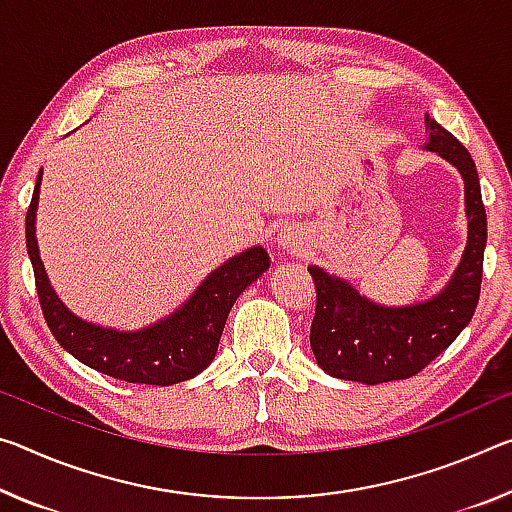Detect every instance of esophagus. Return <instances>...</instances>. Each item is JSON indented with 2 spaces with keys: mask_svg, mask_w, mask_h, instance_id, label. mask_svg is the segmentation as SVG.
<instances>
[{
  "mask_svg": "<svg viewBox=\"0 0 512 512\" xmlns=\"http://www.w3.org/2000/svg\"><path fill=\"white\" fill-rule=\"evenodd\" d=\"M280 246L287 250H300L303 248V239H300L294 230H285L280 234Z\"/></svg>",
  "mask_w": 512,
  "mask_h": 512,
  "instance_id": "34e87169",
  "label": "esophagus"
}]
</instances>
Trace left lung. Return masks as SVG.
<instances>
[{"label": "left lung", "instance_id": "1", "mask_svg": "<svg viewBox=\"0 0 512 512\" xmlns=\"http://www.w3.org/2000/svg\"><path fill=\"white\" fill-rule=\"evenodd\" d=\"M424 120L426 148L451 161L465 180L469 218L465 255L440 296L412 307H380L362 298L344 280L310 266L316 289L310 346L319 367L335 378L378 385L417 376L453 344L472 321L478 305L488 218L476 164L456 136L437 125L428 113Z\"/></svg>", "mask_w": 512, "mask_h": 512}]
</instances>
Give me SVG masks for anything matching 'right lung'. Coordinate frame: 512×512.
<instances>
[{
    "label": "right lung",
    "instance_id": "obj_1",
    "mask_svg": "<svg viewBox=\"0 0 512 512\" xmlns=\"http://www.w3.org/2000/svg\"><path fill=\"white\" fill-rule=\"evenodd\" d=\"M40 177H43V170L38 173L34 196L27 209V253L34 266L40 310L56 342L86 367L104 376L125 380V383L166 387L189 380L207 369L218 351L234 300L250 282H255L269 269V257L264 248H250L246 253L227 259L221 269H216L202 282L184 307L168 319L141 332L104 330L70 314L47 282L38 255L34 225Z\"/></svg>",
    "mask_w": 512,
    "mask_h": 512
}]
</instances>
